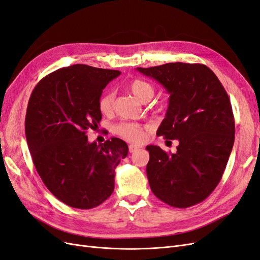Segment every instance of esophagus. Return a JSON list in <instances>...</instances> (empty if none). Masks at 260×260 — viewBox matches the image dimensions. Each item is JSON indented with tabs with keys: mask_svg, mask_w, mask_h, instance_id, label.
<instances>
[{
	"mask_svg": "<svg viewBox=\"0 0 260 260\" xmlns=\"http://www.w3.org/2000/svg\"><path fill=\"white\" fill-rule=\"evenodd\" d=\"M139 148H141V146L135 145V144H130V145H129V152H130V153H135V152L138 151Z\"/></svg>",
	"mask_w": 260,
	"mask_h": 260,
	"instance_id": "obj_1",
	"label": "esophagus"
}]
</instances>
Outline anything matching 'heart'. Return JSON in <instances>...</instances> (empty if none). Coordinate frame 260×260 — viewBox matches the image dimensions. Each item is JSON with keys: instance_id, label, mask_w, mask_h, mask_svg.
Segmentation results:
<instances>
[{"instance_id": "1", "label": "heart", "mask_w": 260, "mask_h": 260, "mask_svg": "<svg viewBox=\"0 0 260 260\" xmlns=\"http://www.w3.org/2000/svg\"><path fill=\"white\" fill-rule=\"evenodd\" d=\"M129 89L131 93L135 95L137 100H139L142 103H146L151 100L154 94L155 89L154 86L148 83L147 81L136 79L130 82ZM114 101H115V93L112 90L106 91L103 95L100 98L99 101V108L100 111L107 115L113 112L114 108ZM115 132L118 136L128 140L132 141V142H141L144 138V127L139 123L133 122H120L115 127Z\"/></svg>"}]
</instances>
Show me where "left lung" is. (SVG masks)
Listing matches in <instances>:
<instances>
[{"label": "left lung", "mask_w": 260, "mask_h": 260, "mask_svg": "<svg viewBox=\"0 0 260 260\" xmlns=\"http://www.w3.org/2000/svg\"><path fill=\"white\" fill-rule=\"evenodd\" d=\"M137 69L170 94L157 136L179 141L175 154L146 146L151 190L169 206L196 205L220 182L232 151L235 124L229 96L206 65L168 62Z\"/></svg>", "instance_id": "obj_1"}]
</instances>
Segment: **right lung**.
<instances>
[{
    "label": "right lung",
    "mask_w": 260,
    "mask_h": 260,
    "mask_svg": "<svg viewBox=\"0 0 260 260\" xmlns=\"http://www.w3.org/2000/svg\"><path fill=\"white\" fill-rule=\"evenodd\" d=\"M119 70L77 64L45 76L31 93L25 131L39 176L66 205L91 209L114 192L115 168L128 155L124 141L90 143L102 119L99 101Z\"/></svg>",
    "instance_id": "right-lung-1"
}]
</instances>
